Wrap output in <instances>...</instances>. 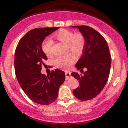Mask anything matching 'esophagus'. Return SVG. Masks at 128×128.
Here are the masks:
<instances>
[{
	"label": "esophagus",
	"mask_w": 128,
	"mask_h": 128,
	"mask_svg": "<svg viewBox=\"0 0 128 128\" xmlns=\"http://www.w3.org/2000/svg\"><path fill=\"white\" fill-rule=\"evenodd\" d=\"M65 74H66V80H68V79L70 78V76H71V75H70V73L68 72H66Z\"/></svg>",
	"instance_id": "1"
}]
</instances>
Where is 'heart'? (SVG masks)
<instances>
[{
	"label": "heart",
	"instance_id": "obj_1",
	"mask_svg": "<svg viewBox=\"0 0 128 128\" xmlns=\"http://www.w3.org/2000/svg\"><path fill=\"white\" fill-rule=\"evenodd\" d=\"M54 38L60 42L67 43L68 49H70L76 55L82 54L86 46V38L80 32L74 33L72 30L67 29H61L53 35ZM52 41L46 40L42 44V50L48 56L53 55ZM74 56L72 53H68L64 55L58 56L54 60L55 66L59 68H68L74 61Z\"/></svg>",
	"mask_w": 128,
	"mask_h": 128
}]
</instances>
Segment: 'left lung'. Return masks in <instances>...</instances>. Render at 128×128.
Segmentation results:
<instances>
[{
    "mask_svg": "<svg viewBox=\"0 0 128 128\" xmlns=\"http://www.w3.org/2000/svg\"><path fill=\"white\" fill-rule=\"evenodd\" d=\"M77 28L86 38V46L82 56L76 67L83 73H72L78 79L79 86L73 90V93L80 100L94 98L102 92L108 81L111 64V57L106 41L100 34L88 26H73Z\"/></svg>",
    "mask_w": 128,
    "mask_h": 128,
    "instance_id": "obj_1",
    "label": "left lung"
}]
</instances>
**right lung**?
<instances>
[{
  "instance_id": "1",
  "label": "right lung",
  "mask_w": 128,
  "mask_h": 128,
  "mask_svg": "<svg viewBox=\"0 0 128 128\" xmlns=\"http://www.w3.org/2000/svg\"><path fill=\"white\" fill-rule=\"evenodd\" d=\"M60 28H38L29 30L19 41L14 55L15 73L18 83L28 97L40 105H49L58 95L65 80V73L59 69L46 76L41 73L48 60L42 44L47 36Z\"/></svg>"
}]
</instances>
